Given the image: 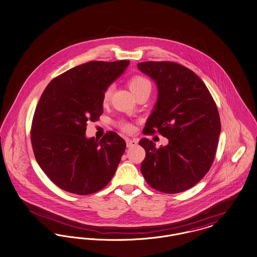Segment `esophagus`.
Listing matches in <instances>:
<instances>
[{
  "mask_svg": "<svg viewBox=\"0 0 257 257\" xmlns=\"http://www.w3.org/2000/svg\"><path fill=\"white\" fill-rule=\"evenodd\" d=\"M125 142H126V147L127 148L135 147V146H137V143H138L136 139H130V138H125Z\"/></svg>",
  "mask_w": 257,
  "mask_h": 257,
  "instance_id": "obj_1",
  "label": "esophagus"
}]
</instances>
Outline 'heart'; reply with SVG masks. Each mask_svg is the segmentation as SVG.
<instances>
[{
	"instance_id": "heart-1",
	"label": "heart",
	"mask_w": 257,
	"mask_h": 257,
	"mask_svg": "<svg viewBox=\"0 0 257 257\" xmlns=\"http://www.w3.org/2000/svg\"><path fill=\"white\" fill-rule=\"evenodd\" d=\"M128 87L130 89L132 90V92L138 97L140 94H142L143 92H145L146 90H150L151 89V85H150V82L142 77V76H139V75H136L134 77H132L130 80H128ZM111 94H112V87L111 86H108L107 88L104 89L102 93V103L103 104H106V103L109 102L110 98H111ZM119 127H120L121 131L123 132H131L133 126L131 123L126 122V121H120L118 123Z\"/></svg>"
}]
</instances>
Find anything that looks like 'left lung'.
<instances>
[{
    "mask_svg": "<svg viewBox=\"0 0 257 257\" xmlns=\"http://www.w3.org/2000/svg\"><path fill=\"white\" fill-rule=\"evenodd\" d=\"M138 69L158 86V101L143 128L169 139L165 147L142 138L146 152L141 172L155 190L175 194L195 186L209 171L221 131L219 113L205 83L192 70L172 61H146Z\"/></svg>",
    "mask_w": 257,
    "mask_h": 257,
    "instance_id": "8db88e82",
    "label": "left lung"
}]
</instances>
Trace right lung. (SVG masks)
<instances>
[{
  "label": "right lung",
  "mask_w": 257,
  "mask_h": 257,
  "mask_svg": "<svg viewBox=\"0 0 257 257\" xmlns=\"http://www.w3.org/2000/svg\"><path fill=\"white\" fill-rule=\"evenodd\" d=\"M130 64L90 61L52 79L41 95L31 125L35 158L59 188L89 195L104 188L114 176L125 142L114 132L98 141L87 139V121L103 113L102 93Z\"/></svg>",
  "instance_id": "add662e5"
}]
</instances>
